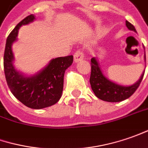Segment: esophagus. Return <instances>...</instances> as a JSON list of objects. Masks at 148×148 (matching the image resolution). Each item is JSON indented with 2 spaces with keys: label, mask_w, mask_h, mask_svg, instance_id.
Returning a JSON list of instances; mask_svg holds the SVG:
<instances>
[{
  "label": "esophagus",
  "mask_w": 148,
  "mask_h": 148,
  "mask_svg": "<svg viewBox=\"0 0 148 148\" xmlns=\"http://www.w3.org/2000/svg\"><path fill=\"white\" fill-rule=\"evenodd\" d=\"M84 57V53L81 51H77L74 55V61L75 63L79 62V61H81Z\"/></svg>",
  "instance_id": "1"
}]
</instances>
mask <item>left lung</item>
I'll return each instance as SVG.
<instances>
[{
    "label": "left lung",
    "instance_id": "8db88e82",
    "mask_svg": "<svg viewBox=\"0 0 148 148\" xmlns=\"http://www.w3.org/2000/svg\"><path fill=\"white\" fill-rule=\"evenodd\" d=\"M125 24L130 30L137 33L134 26L131 24L130 22L126 20ZM144 61L146 62V55H144ZM91 64H92L91 76H90L91 88L97 97H98L102 101H109V102H119L131 97L140 85L145 72V71L143 72L139 79L136 83L130 86H124L110 81L105 76L102 70L101 69L98 60L96 57L91 59Z\"/></svg>",
    "mask_w": 148,
    "mask_h": 148
}]
</instances>
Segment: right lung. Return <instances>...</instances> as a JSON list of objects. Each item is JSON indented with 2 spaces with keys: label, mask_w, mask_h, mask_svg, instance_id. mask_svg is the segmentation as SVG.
Listing matches in <instances>:
<instances>
[{
  "label": "right lung",
  "mask_w": 148,
  "mask_h": 148,
  "mask_svg": "<svg viewBox=\"0 0 148 148\" xmlns=\"http://www.w3.org/2000/svg\"><path fill=\"white\" fill-rule=\"evenodd\" d=\"M30 14L16 25L8 36L4 53V71L12 94L32 109H42L56 104L62 96L65 70L73 63V56L51 59L43 69L27 75L15 69L12 45L17 41L18 29L35 20Z\"/></svg>",
  "instance_id": "right-lung-1"
}]
</instances>
